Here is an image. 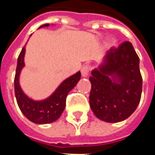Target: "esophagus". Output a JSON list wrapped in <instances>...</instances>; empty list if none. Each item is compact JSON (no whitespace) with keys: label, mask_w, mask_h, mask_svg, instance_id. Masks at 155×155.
<instances>
[{"label":"esophagus","mask_w":155,"mask_h":155,"mask_svg":"<svg viewBox=\"0 0 155 155\" xmlns=\"http://www.w3.org/2000/svg\"><path fill=\"white\" fill-rule=\"evenodd\" d=\"M90 70H91V66H90L89 64H85V65H84L83 67L81 68V70L82 76H83V77H86V76H88L89 72H90Z\"/></svg>","instance_id":"esophagus-1"}]
</instances>
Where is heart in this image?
Segmentation results:
<instances>
[{"instance_id":"heart-1","label":"heart","mask_w":155,"mask_h":155,"mask_svg":"<svg viewBox=\"0 0 155 155\" xmlns=\"http://www.w3.org/2000/svg\"><path fill=\"white\" fill-rule=\"evenodd\" d=\"M114 43H115V40L113 38H111L110 41H109V42H108V45H114Z\"/></svg>"}]
</instances>
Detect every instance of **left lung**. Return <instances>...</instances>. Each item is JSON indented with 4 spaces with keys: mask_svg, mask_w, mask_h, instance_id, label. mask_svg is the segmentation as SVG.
<instances>
[{
    "mask_svg": "<svg viewBox=\"0 0 155 155\" xmlns=\"http://www.w3.org/2000/svg\"><path fill=\"white\" fill-rule=\"evenodd\" d=\"M91 74L90 105L95 116L117 123L133 114L140 104L143 80L140 58L130 41L111 47Z\"/></svg>",
    "mask_w": 155,
    "mask_h": 155,
    "instance_id": "1",
    "label": "left lung"
}]
</instances>
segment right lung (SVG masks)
I'll return each instance as SVG.
<instances>
[{"instance_id": "obj_1", "label": "right lung", "mask_w": 155, "mask_h": 155, "mask_svg": "<svg viewBox=\"0 0 155 155\" xmlns=\"http://www.w3.org/2000/svg\"><path fill=\"white\" fill-rule=\"evenodd\" d=\"M49 26V24L42 25L41 27ZM25 45L22 48L17 60L15 71V94L20 110L29 120L35 124H44L57 120L65 108V101L68 93L76 85L81 79V71L64 80L53 94L44 101H35L25 95L19 84V76L24 67Z\"/></svg>"}]
</instances>
